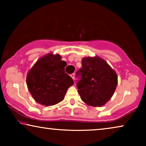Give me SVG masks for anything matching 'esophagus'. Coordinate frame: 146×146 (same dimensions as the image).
Wrapping results in <instances>:
<instances>
[{"label":"esophagus","mask_w":146,"mask_h":146,"mask_svg":"<svg viewBox=\"0 0 146 146\" xmlns=\"http://www.w3.org/2000/svg\"><path fill=\"white\" fill-rule=\"evenodd\" d=\"M70 76L72 77V78L74 80V78H75V74H70Z\"/></svg>","instance_id":"esophagus-1"}]
</instances>
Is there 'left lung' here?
Here are the masks:
<instances>
[{"instance_id": "8db88e82", "label": "left lung", "mask_w": 146, "mask_h": 146, "mask_svg": "<svg viewBox=\"0 0 146 146\" xmlns=\"http://www.w3.org/2000/svg\"><path fill=\"white\" fill-rule=\"evenodd\" d=\"M79 70L81 79L78 82V92L84 102L101 107L112 97L117 85V76L107 62L98 56L84 57Z\"/></svg>"}]
</instances>
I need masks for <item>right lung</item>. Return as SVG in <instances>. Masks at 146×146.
<instances>
[{
	"instance_id": "add662e5",
	"label": "right lung",
	"mask_w": 146,
	"mask_h": 146,
	"mask_svg": "<svg viewBox=\"0 0 146 146\" xmlns=\"http://www.w3.org/2000/svg\"><path fill=\"white\" fill-rule=\"evenodd\" d=\"M67 65L60 54L48 53L38 60L27 76L28 89L34 100L40 104L50 106L64 99L72 78L64 71Z\"/></svg>"
}]
</instances>
